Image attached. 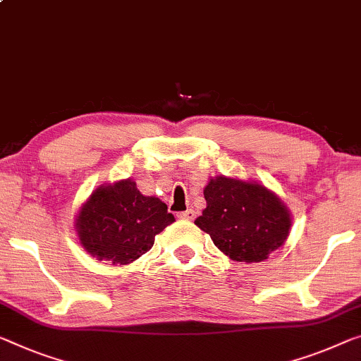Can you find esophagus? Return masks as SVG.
<instances>
[{
  "label": "esophagus",
  "instance_id": "1",
  "mask_svg": "<svg viewBox=\"0 0 361 361\" xmlns=\"http://www.w3.org/2000/svg\"><path fill=\"white\" fill-rule=\"evenodd\" d=\"M177 218L185 219V221H193L197 218V213L193 212V209H187V212H182V213L177 214Z\"/></svg>",
  "mask_w": 361,
  "mask_h": 361
}]
</instances>
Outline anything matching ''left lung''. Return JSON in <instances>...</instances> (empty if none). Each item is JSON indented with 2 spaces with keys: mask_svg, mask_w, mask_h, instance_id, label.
I'll list each match as a JSON object with an SVG mask.
<instances>
[{
  "mask_svg": "<svg viewBox=\"0 0 361 361\" xmlns=\"http://www.w3.org/2000/svg\"><path fill=\"white\" fill-rule=\"evenodd\" d=\"M203 195L207 208L195 224L234 262H263L289 235V212L263 185L219 176Z\"/></svg>",
  "mask_w": 361,
  "mask_h": 361,
  "instance_id": "8db88e82",
  "label": "left lung"
}]
</instances>
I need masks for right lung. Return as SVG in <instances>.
<instances>
[{
	"mask_svg": "<svg viewBox=\"0 0 361 361\" xmlns=\"http://www.w3.org/2000/svg\"><path fill=\"white\" fill-rule=\"evenodd\" d=\"M174 223L159 198L145 197L134 180L102 185L77 218V234L85 250L99 262L127 264L154 243V235Z\"/></svg>",
	"mask_w": 361,
	"mask_h": 361,
	"instance_id": "right-lung-1",
	"label": "right lung"
}]
</instances>
